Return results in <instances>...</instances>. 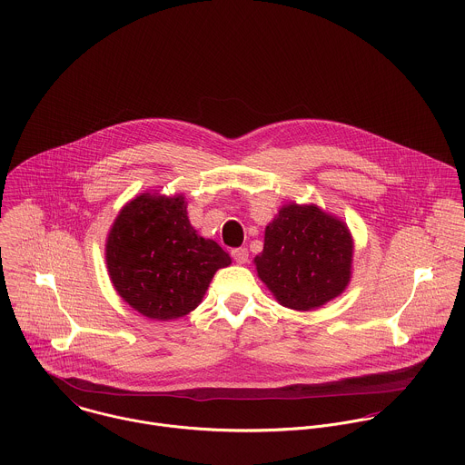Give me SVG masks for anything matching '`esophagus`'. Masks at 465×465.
<instances>
[{
  "label": "esophagus",
  "mask_w": 465,
  "mask_h": 465,
  "mask_svg": "<svg viewBox=\"0 0 465 465\" xmlns=\"http://www.w3.org/2000/svg\"><path fill=\"white\" fill-rule=\"evenodd\" d=\"M231 256H232V260H234L236 263H240V265H243V263H247V262H249V251H247L245 247L232 249Z\"/></svg>",
  "instance_id": "obj_1"
}]
</instances>
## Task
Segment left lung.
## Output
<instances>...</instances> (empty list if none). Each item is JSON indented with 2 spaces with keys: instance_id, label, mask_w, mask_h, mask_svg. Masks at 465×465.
Segmentation results:
<instances>
[{
  "instance_id": "1",
  "label": "left lung",
  "mask_w": 465,
  "mask_h": 465,
  "mask_svg": "<svg viewBox=\"0 0 465 465\" xmlns=\"http://www.w3.org/2000/svg\"><path fill=\"white\" fill-rule=\"evenodd\" d=\"M352 238L317 205H284L268 223L258 275L292 310L308 312L338 297L351 277Z\"/></svg>"
}]
</instances>
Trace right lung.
<instances>
[{
    "instance_id": "add662e5",
    "label": "right lung",
    "mask_w": 465,
    "mask_h": 465,
    "mask_svg": "<svg viewBox=\"0 0 465 465\" xmlns=\"http://www.w3.org/2000/svg\"><path fill=\"white\" fill-rule=\"evenodd\" d=\"M116 292L148 319L172 321L199 306L229 254L192 227L184 197L144 193L127 203L107 238Z\"/></svg>"
}]
</instances>
